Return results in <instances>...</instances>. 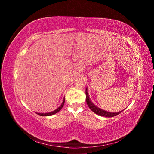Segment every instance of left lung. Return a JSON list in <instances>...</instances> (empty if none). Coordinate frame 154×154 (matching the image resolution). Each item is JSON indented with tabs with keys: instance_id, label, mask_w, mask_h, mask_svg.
<instances>
[{
	"instance_id": "left-lung-1",
	"label": "left lung",
	"mask_w": 154,
	"mask_h": 154,
	"mask_svg": "<svg viewBox=\"0 0 154 154\" xmlns=\"http://www.w3.org/2000/svg\"><path fill=\"white\" fill-rule=\"evenodd\" d=\"M85 94H86V102H87L88 107H89L91 110L94 112V113H95L96 114L98 115V116L107 117V118H112V117L116 116L117 115L119 114L121 112L123 111H122L118 112V113H111V112H108V111H104L101 109H99L97 107V106H96L94 105V104L90 101L89 96H88V94L87 89H86V90H85Z\"/></svg>"
}]
</instances>
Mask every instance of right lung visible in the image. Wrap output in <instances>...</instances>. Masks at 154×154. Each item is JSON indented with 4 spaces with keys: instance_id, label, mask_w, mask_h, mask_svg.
Wrapping results in <instances>:
<instances>
[{
    "instance_id": "right-lung-1",
    "label": "right lung",
    "mask_w": 154,
    "mask_h": 154,
    "mask_svg": "<svg viewBox=\"0 0 154 154\" xmlns=\"http://www.w3.org/2000/svg\"><path fill=\"white\" fill-rule=\"evenodd\" d=\"M64 102H65V99L64 98V100H63V102H62V105H61L60 106L58 109H56L55 111H52V112H50V113H37L38 115H39V116H52V115H54V114H56V113H58V111H60L61 110L62 108V106H64Z\"/></svg>"
}]
</instances>
